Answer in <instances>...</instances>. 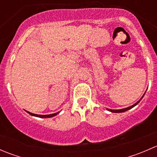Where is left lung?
I'll return each instance as SVG.
<instances>
[{
	"instance_id": "1",
	"label": "left lung",
	"mask_w": 157,
	"mask_h": 157,
	"mask_svg": "<svg viewBox=\"0 0 157 157\" xmlns=\"http://www.w3.org/2000/svg\"><path fill=\"white\" fill-rule=\"evenodd\" d=\"M144 96H142V97L140 98V100H139V101H137V102H136L135 104H134V105H131V106H129V107H128V108H125V109H107V110L109 111V112H114V113H119V112H126V111L129 110V109H132L133 107H134V106H135V105H137V104H138L139 102H140V101L141 100V99H142V98L144 97Z\"/></svg>"
}]
</instances>
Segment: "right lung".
I'll return each mask as SVG.
<instances>
[{
    "label": "right lung",
    "mask_w": 157,
    "mask_h": 157,
    "mask_svg": "<svg viewBox=\"0 0 157 157\" xmlns=\"http://www.w3.org/2000/svg\"><path fill=\"white\" fill-rule=\"evenodd\" d=\"M26 112L27 113H29V115H33V116H36V117H39V118H52V117H54L55 116V115H58L59 112H56V113H54V114H50V115H37V114H34V113H32V112H28V111H26Z\"/></svg>",
    "instance_id": "right-lung-1"
}]
</instances>
